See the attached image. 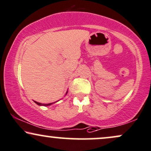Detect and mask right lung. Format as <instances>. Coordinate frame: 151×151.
<instances>
[{
    "mask_svg": "<svg viewBox=\"0 0 151 151\" xmlns=\"http://www.w3.org/2000/svg\"><path fill=\"white\" fill-rule=\"evenodd\" d=\"M67 93H68V91H67L66 94H67ZM34 102H35L38 105H43V106H48V105H50L52 104V103H48V104H43V103H41L36 102V101H34Z\"/></svg>",
    "mask_w": 151,
    "mask_h": 151,
    "instance_id": "obj_1",
    "label": "right lung"
}]
</instances>
